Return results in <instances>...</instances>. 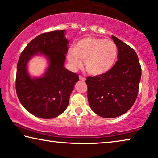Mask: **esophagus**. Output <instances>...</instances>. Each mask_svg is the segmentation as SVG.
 <instances>
[{"mask_svg": "<svg viewBox=\"0 0 158 158\" xmlns=\"http://www.w3.org/2000/svg\"><path fill=\"white\" fill-rule=\"evenodd\" d=\"M79 79L81 80V81H86V79L84 78V77H82V76H79Z\"/></svg>", "mask_w": 158, "mask_h": 158, "instance_id": "esophagus-1", "label": "esophagus"}]
</instances>
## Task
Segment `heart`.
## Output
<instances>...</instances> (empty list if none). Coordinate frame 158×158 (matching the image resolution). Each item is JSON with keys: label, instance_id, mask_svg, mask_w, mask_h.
<instances>
[{"label": "heart", "instance_id": "b5f03b06", "mask_svg": "<svg viewBox=\"0 0 158 158\" xmlns=\"http://www.w3.org/2000/svg\"><path fill=\"white\" fill-rule=\"evenodd\" d=\"M118 48L112 40L97 37L80 40L69 50L67 59L73 69L81 66L85 61V69L93 76H99L109 72L116 62Z\"/></svg>", "mask_w": 158, "mask_h": 158}]
</instances>
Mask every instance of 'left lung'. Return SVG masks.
Instances as JSON below:
<instances>
[{
    "label": "left lung",
    "instance_id": "obj_1",
    "mask_svg": "<svg viewBox=\"0 0 158 158\" xmlns=\"http://www.w3.org/2000/svg\"><path fill=\"white\" fill-rule=\"evenodd\" d=\"M112 39L118 48V60L109 72L86 80L91 109L106 118L120 116L131 109L137 98L141 78L135 50L116 37Z\"/></svg>",
    "mask_w": 158,
    "mask_h": 158
}]
</instances>
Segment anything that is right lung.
<instances>
[{
  "instance_id": "add662e5",
  "label": "right lung",
  "mask_w": 158,
  "mask_h": 158,
  "mask_svg": "<svg viewBox=\"0 0 158 158\" xmlns=\"http://www.w3.org/2000/svg\"><path fill=\"white\" fill-rule=\"evenodd\" d=\"M69 40L65 30L45 32L29 42L21 53L17 65L15 88L23 107L41 118H52L64 111L78 74L64 67ZM35 55L44 56L48 67L41 77H32L27 63Z\"/></svg>"
}]
</instances>
